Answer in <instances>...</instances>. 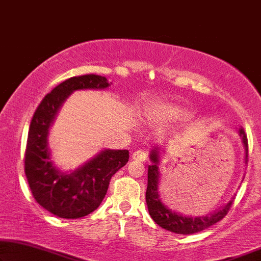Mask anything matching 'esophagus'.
I'll return each mask as SVG.
<instances>
[{"instance_id": "1", "label": "esophagus", "mask_w": 261, "mask_h": 261, "mask_svg": "<svg viewBox=\"0 0 261 261\" xmlns=\"http://www.w3.org/2000/svg\"><path fill=\"white\" fill-rule=\"evenodd\" d=\"M132 160L135 161H141V162H145L146 161V153L143 150H137L132 153Z\"/></svg>"}]
</instances>
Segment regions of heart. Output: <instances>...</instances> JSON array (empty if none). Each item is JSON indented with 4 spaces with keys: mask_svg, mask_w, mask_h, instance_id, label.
<instances>
[{
    "mask_svg": "<svg viewBox=\"0 0 261 261\" xmlns=\"http://www.w3.org/2000/svg\"><path fill=\"white\" fill-rule=\"evenodd\" d=\"M152 115L155 118L164 122H182L192 118L193 113L188 109L175 104H166L153 109Z\"/></svg>",
    "mask_w": 261,
    "mask_h": 261,
    "instance_id": "heart-1",
    "label": "heart"
}]
</instances>
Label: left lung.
Returning <instances> with one entry per match:
<instances>
[{
  "mask_svg": "<svg viewBox=\"0 0 261 261\" xmlns=\"http://www.w3.org/2000/svg\"><path fill=\"white\" fill-rule=\"evenodd\" d=\"M241 138V143L245 150V162L247 161L248 144L247 137L245 135L244 127L240 126L237 130ZM163 145H155L150 150L149 159L151 161V166H148V187H146L145 201L148 205L149 214L153 221L162 228L169 230V232L176 234H194L201 232L214 223L219 222L220 220L225 218L227 212L229 211L233 200H229L222 207L216 209L211 214L189 216L183 215L181 213L171 211L168 205L163 202L160 195V181H161V159H162ZM233 199V197H232Z\"/></svg>",
  "mask_w": 261,
  "mask_h": 261,
  "instance_id": "8db88e82",
  "label": "left lung"
}]
</instances>
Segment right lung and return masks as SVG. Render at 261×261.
I'll return each mask as SVG.
<instances>
[{"label": "right lung", "instance_id": "right-lung-1", "mask_svg": "<svg viewBox=\"0 0 261 261\" xmlns=\"http://www.w3.org/2000/svg\"><path fill=\"white\" fill-rule=\"evenodd\" d=\"M105 76H73L48 93L33 116L28 132L24 171L33 196L41 207L64 219H79L99 207L110 179L129 161L127 150L104 149L73 170H61L52 160L49 131L62 104L74 91L105 90Z\"/></svg>", "mask_w": 261, "mask_h": 261}]
</instances>
